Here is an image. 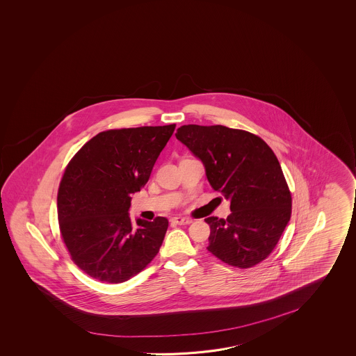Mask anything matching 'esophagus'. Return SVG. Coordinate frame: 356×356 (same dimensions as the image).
Here are the masks:
<instances>
[{
  "label": "esophagus",
  "instance_id": "34e87169",
  "mask_svg": "<svg viewBox=\"0 0 356 356\" xmlns=\"http://www.w3.org/2000/svg\"><path fill=\"white\" fill-rule=\"evenodd\" d=\"M171 222L172 223H176V225H190L193 220L191 218H188V217H172L171 218Z\"/></svg>",
  "mask_w": 356,
  "mask_h": 356
}]
</instances>
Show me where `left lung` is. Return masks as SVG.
<instances>
[{
	"instance_id": "left-lung-1",
	"label": "left lung",
	"mask_w": 356,
	"mask_h": 356,
	"mask_svg": "<svg viewBox=\"0 0 356 356\" xmlns=\"http://www.w3.org/2000/svg\"><path fill=\"white\" fill-rule=\"evenodd\" d=\"M175 136L204 163L212 188L231 202L226 220L204 218L209 252L237 268L262 262L291 213V193L273 150L259 136L223 125H182Z\"/></svg>"
}]
</instances>
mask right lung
<instances>
[{
    "label": "right lung",
    "instance_id": "add662e5",
    "mask_svg": "<svg viewBox=\"0 0 356 356\" xmlns=\"http://www.w3.org/2000/svg\"><path fill=\"white\" fill-rule=\"evenodd\" d=\"M175 127L102 131L68 163L57 197L59 228L73 262L94 280L122 283L158 254L168 218L134 225L128 211Z\"/></svg>",
    "mask_w": 356,
    "mask_h": 356
}]
</instances>
